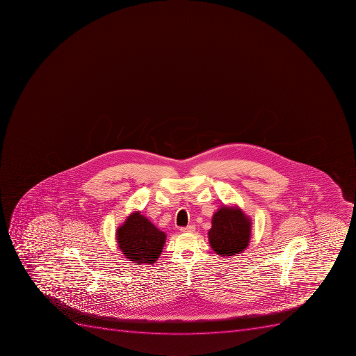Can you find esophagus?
I'll return each instance as SVG.
<instances>
[{
	"instance_id": "34e87169",
	"label": "esophagus",
	"mask_w": 356,
	"mask_h": 356,
	"mask_svg": "<svg viewBox=\"0 0 356 356\" xmlns=\"http://www.w3.org/2000/svg\"><path fill=\"white\" fill-rule=\"evenodd\" d=\"M180 231L184 233L194 232L195 227L194 225H187V227H180Z\"/></svg>"
}]
</instances>
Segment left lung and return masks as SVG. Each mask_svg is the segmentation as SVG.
<instances>
[{
  "mask_svg": "<svg viewBox=\"0 0 356 356\" xmlns=\"http://www.w3.org/2000/svg\"><path fill=\"white\" fill-rule=\"evenodd\" d=\"M250 218L239 207H223L214 213L209 231V245L221 257L240 254L248 247Z\"/></svg>",
  "mask_w": 356,
  "mask_h": 356,
  "instance_id": "left-lung-1",
  "label": "left lung"
}]
</instances>
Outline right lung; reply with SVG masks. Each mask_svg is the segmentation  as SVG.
<instances>
[{"label": "right lung", "instance_id": "right-lung-1", "mask_svg": "<svg viewBox=\"0 0 356 356\" xmlns=\"http://www.w3.org/2000/svg\"><path fill=\"white\" fill-rule=\"evenodd\" d=\"M165 238V233L159 230L140 212L131 213L116 232L117 243L124 256L138 265L156 263Z\"/></svg>", "mask_w": 356, "mask_h": 356}]
</instances>
